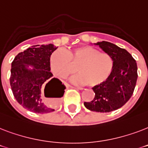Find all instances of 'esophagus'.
<instances>
[{"mask_svg":"<svg viewBox=\"0 0 148 148\" xmlns=\"http://www.w3.org/2000/svg\"><path fill=\"white\" fill-rule=\"evenodd\" d=\"M77 88H78V89H80V90H83V88H78V87H77Z\"/></svg>","mask_w":148,"mask_h":148,"instance_id":"1","label":"esophagus"}]
</instances>
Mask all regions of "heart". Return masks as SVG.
Returning <instances> with one entry per match:
<instances>
[{"label":"heart","instance_id":"heart-1","mask_svg":"<svg viewBox=\"0 0 148 148\" xmlns=\"http://www.w3.org/2000/svg\"><path fill=\"white\" fill-rule=\"evenodd\" d=\"M113 60L107 53L100 52L90 46L75 47L64 53L55 51L50 58L52 73L60 78L79 74L73 78L74 83L98 86L108 80L113 70Z\"/></svg>","mask_w":148,"mask_h":148}]
</instances>
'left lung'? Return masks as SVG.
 I'll use <instances>...</instances> for the list:
<instances>
[{
    "label": "left lung",
    "mask_w": 148,
    "mask_h": 148,
    "mask_svg": "<svg viewBox=\"0 0 148 148\" xmlns=\"http://www.w3.org/2000/svg\"><path fill=\"white\" fill-rule=\"evenodd\" d=\"M113 60V70L108 80L92 88L95 98L84 102V107L91 111L107 113L124 106L133 95L138 79L136 60L125 49L108 41L94 44Z\"/></svg>",
    "instance_id": "obj_1"
}]
</instances>
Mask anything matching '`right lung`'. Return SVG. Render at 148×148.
<instances>
[{
	"mask_svg": "<svg viewBox=\"0 0 148 148\" xmlns=\"http://www.w3.org/2000/svg\"><path fill=\"white\" fill-rule=\"evenodd\" d=\"M39 46V45H37ZM32 46L17 54L11 64L10 84L15 99L27 110L38 114L52 112L42 98L43 90L51 98L63 97L65 85L53 77L50 58L57 50L53 44Z\"/></svg>",
	"mask_w": 148,
	"mask_h": 148,
	"instance_id": "1",
	"label": "right lung"
}]
</instances>
